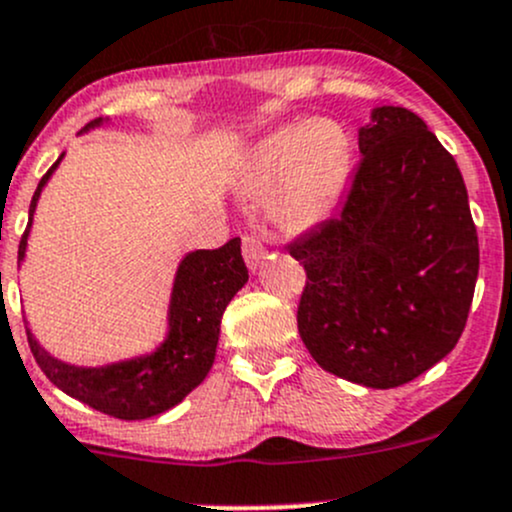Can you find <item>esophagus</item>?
<instances>
[{
  "label": "esophagus",
  "instance_id": "1",
  "mask_svg": "<svg viewBox=\"0 0 512 512\" xmlns=\"http://www.w3.org/2000/svg\"><path fill=\"white\" fill-rule=\"evenodd\" d=\"M242 255H245L247 265L257 267L262 260H265L267 250H265V245H262V240H257V237H252V235H245L242 237Z\"/></svg>",
  "mask_w": 512,
  "mask_h": 512
}]
</instances>
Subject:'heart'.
<instances>
[{"instance_id":"b5f03b06","label":"heart","mask_w":512,"mask_h":512,"mask_svg":"<svg viewBox=\"0 0 512 512\" xmlns=\"http://www.w3.org/2000/svg\"><path fill=\"white\" fill-rule=\"evenodd\" d=\"M352 163L347 131L332 118H312L272 133L252 148L242 188L270 195L267 215L280 230L307 232L327 218L342 195Z\"/></svg>"}]
</instances>
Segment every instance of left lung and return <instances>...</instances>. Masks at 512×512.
<instances>
[{"label":"left lung","mask_w":512,"mask_h":512,"mask_svg":"<svg viewBox=\"0 0 512 512\" xmlns=\"http://www.w3.org/2000/svg\"><path fill=\"white\" fill-rule=\"evenodd\" d=\"M359 151L342 210L287 247L307 272L297 327L324 371L394 389L461 339L478 232L456 160L414 111L374 108Z\"/></svg>","instance_id":"1"}]
</instances>
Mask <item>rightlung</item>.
Masks as SVG:
<instances>
[{
    "mask_svg": "<svg viewBox=\"0 0 512 512\" xmlns=\"http://www.w3.org/2000/svg\"><path fill=\"white\" fill-rule=\"evenodd\" d=\"M101 123L103 118H96L84 131ZM61 158L64 153L36 185L27 230L19 242V262L27 252L29 227L41 190ZM245 282L247 267L240 252V237H232L218 250H195L180 260L170 294L168 337L156 352L106 366H74L51 356L27 329L29 347L46 379L71 399L123 421L158 416L180 404L208 376L218 349L220 319Z\"/></svg>",
    "mask_w": 512,
    "mask_h": 512,
    "instance_id": "1",
    "label": "right lung"
}]
</instances>
